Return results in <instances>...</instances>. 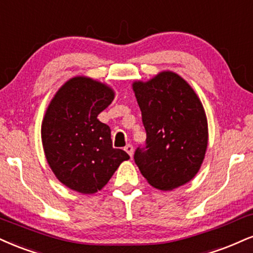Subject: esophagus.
<instances>
[{
  "instance_id": "34e87169",
  "label": "esophagus",
  "mask_w": 253,
  "mask_h": 253,
  "mask_svg": "<svg viewBox=\"0 0 253 253\" xmlns=\"http://www.w3.org/2000/svg\"><path fill=\"white\" fill-rule=\"evenodd\" d=\"M125 151H126L127 153H128V156L132 158V156H133V146L132 145H127L126 147H125Z\"/></svg>"
}]
</instances>
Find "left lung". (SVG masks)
<instances>
[{
	"label": "left lung",
	"mask_w": 253,
	"mask_h": 253,
	"mask_svg": "<svg viewBox=\"0 0 253 253\" xmlns=\"http://www.w3.org/2000/svg\"><path fill=\"white\" fill-rule=\"evenodd\" d=\"M133 92L146 129V150L134 160L151 186L171 191L199 172L209 142L205 109L190 84L172 71L134 81Z\"/></svg>",
	"instance_id": "1"
}]
</instances>
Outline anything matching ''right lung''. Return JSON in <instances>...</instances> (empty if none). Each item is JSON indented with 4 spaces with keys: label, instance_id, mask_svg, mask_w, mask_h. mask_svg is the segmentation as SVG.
<instances>
[{
    "label": "right lung",
    "instance_id": "obj_1",
    "mask_svg": "<svg viewBox=\"0 0 253 253\" xmlns=\"http://www.w3.org/2000/svg\"><path fill=\"white\" fill-rule=\"evenodd\" d=\"M107 84L79 75L50 100L41 125L48 165L61 184L82 194L102 190L129 156L112 146L111 128L97 119L114 100Z\"/></svg>",
    "mask_w": 253,
    "mask_h": 253
}]
</instances>
